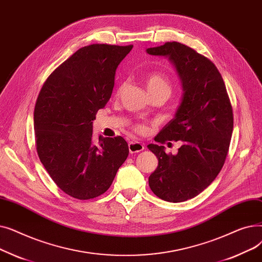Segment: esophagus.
Returning a JSON list of instances; mask_svg holds the SVG:
<instances>
[{
	"instance_id": "obj_1",
	"label": "esophagus",
	"mask_w": 262,
	"mask_h": 262,
	"mask_svg": "<svg viewBox=\"0 0 262 262\" xmlns=\"http://www.w3.org/2000/svg\"><path fill=\"white\" fill-rule=\"evenodd\" d=\"M128 149H129L130 154L139 153V152H141V150L144 149V145L138 141H132L128 143Z\"/></svg>"
}]
</instances>
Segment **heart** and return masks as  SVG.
Instances as JSON below:
<instances>
[{
  "instance_id": "obj_1",
  "label": "heart",
  "mask_w": 262,
  "mask_h": 262,
  "mask_svg": "<svg viewBox=\"0 0 262 262\" xmlns=\"http://www.w3.org/2000/svg\"><path fill=\"white\" fill-rule=\"evenodd\" d=\"M123 87H120L118 90V93L122 91ZM146 89L149 92H157V91H164V92H171V84L166 75L159 72H154L149 74L146 78ZM136 130L140 133L145 130V127L143 125H137Z\"/></svg>"
}]
</instances>
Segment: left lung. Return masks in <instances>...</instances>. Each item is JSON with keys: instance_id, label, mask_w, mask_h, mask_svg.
Instances as JSON below:
<instances>
[{"instance_id": "left-lung-1", "label": "left lung", "mask_w": 262, "mask_h": 262, "mask_svg": "<svg viewBox=\"0 0 262 262\" xmlns=\"http://www.w3.org/2000/svg\"><path fill=\"white\" fill-rule=\"evenodd\" d=\"M154 56L169 58L181 78L183 98L174 118L155 141H182L176 155L150 143L158 166L148 185L159 199L185 202L199 195L221 171L233 127L232 108L224 80L207 57L180 42L146 49Z\"/></svg>"}]
</instances>
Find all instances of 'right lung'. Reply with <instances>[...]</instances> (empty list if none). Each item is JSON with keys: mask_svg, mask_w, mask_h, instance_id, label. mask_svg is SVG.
Listing matches in <instances>:
<instances>
[{"mask_svg": "<svg viewBox=\"0 0 262 262\" xmlns=\"http://www.w3.org/2000/svg\"><path fill=\"white\" fill-rule=\"evenodd\" d=\"M133 46L91 45L77 50L40 90L34 110L37 153L64 193L77 200L103 194L128 156L121 136L92 140V121L105 107L116 70Z\"/></svg>", "mask_w": 262, "mask_h": 262, "instance_id": "1", "label": "right lung"}]
</instances>
